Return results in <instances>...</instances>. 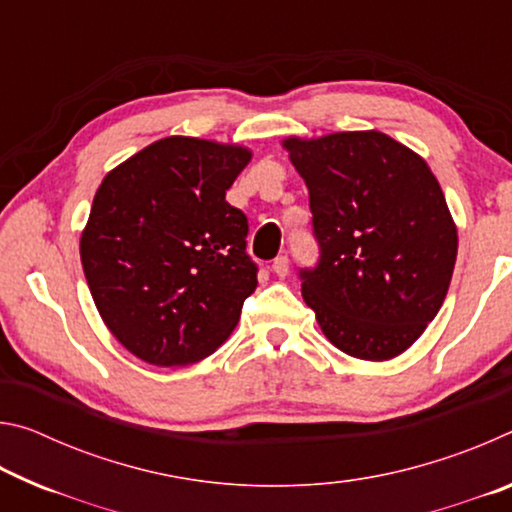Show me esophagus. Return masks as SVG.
<instances>
[{
	"mask_svg": "<svg viewBox=\"0 0 512 512\" xmlns=\"http://www.w3.org/2000/svg\"><path fill=\"white\" fill-rule=\"evenodd\" d=\"M271 271L277 277H287L289 275V257L287 255H277L271 264Z\"/></svg>",
	"mask_w": 512,
	"mask_h": 512,
	"instance_id": "esophagus-1",
	"label": "esophagus"
}]
</instances>
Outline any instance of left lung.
Wrapping results in <instances>:
<instances>
[{
    "instance_id": "1",
    "label": "left lung",
    "mask_w": 512,
    "mask_h": 512,
    "mask_svg": "<svg viewBox=\"0 0 512 512\" xmlns=\"http://www.w3.org/2000/svg\"><path fill=\"white\" fill-rule=\"evenodd\" d=\"M305 180L320 262L302 298L341 352L388 361L443 307L458 232L429 164L379 131L284 137Z\"/></svg>"
}]
</instances>
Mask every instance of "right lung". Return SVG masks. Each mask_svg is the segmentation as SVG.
<instances>
[{"label":"right lung","instance_id":"right-lung-1","mask_svg":"<svg viewBox=\"0 0 512 512\" xmlns=\"http://www.w3.org/2000/svg\"><path fill=\"white\" fill-rule=\"evenodd\" d=\"M250 158L248 146L171 135L101 180L81 264L103 323L137 359L183 368L237 327L257 266L225 192Z\"/></svg>","mask_w":512,"mask_h":512}]
</instances>
